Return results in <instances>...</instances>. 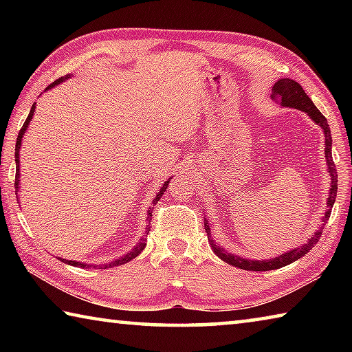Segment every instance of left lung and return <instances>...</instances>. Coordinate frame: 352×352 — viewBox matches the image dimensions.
<instances>
[{
	"label": "left lung",
	"mask_w": 352,
	"mask_h": 352,
	"mask_svg": "<svg viewBox=\"0 0 352 352\" xmlns=\"http://www.w3.org/2000/svg\"><path fill=\"white\" fill-rule=\"evenodd\" d=\"M272 98L275 99L276 102L281 104L283 107H289V109H298V110L307 113V115L311 116L321 129H323L324 146H326V152H324L326 153V162H327V169H329V175L332 178L331 195H329V200H327V208H329V210L324 212V217H323V222H327V220H329V217H331V208L333 205V201H336L337 182H338L336 164H333V162H332V151H331L332 136H331V129H329V126H327V119L323 116V113H321L317 109V107H315V104L312 102L311 98H309L307 94L305 93V90H302L300 83L292 80V79H279L275 83V85H273ZM205 230L208 231V237H211L210 225L205 223ZM321 231H323V228H320L317 233H315L302 247L292 250V252L284 253L281 256H278V258H273L270 261L243 259V258H239V256H234V254H231L228 252H225V250L217 247L211 239H210V243H211L212 252L216 253L220 259L225 261L226 264H231V265H234V267H237V269H242V270L267 272V270L281 269V267L289 265V264H292V262H295L296 259H300L301 256H305L309 252V250H311L315 245V243L318 242V239L321 237Z\"/></svg>",
	"instance_id": "left-lung-1"
}]
</instances>
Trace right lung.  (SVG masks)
Masks as SVG:
<instances>
[{"label":"right lung","instance_id":"add662e5","mask_svg":"<svg viewBox=\"0 0 352 352\" xmlns=\"http://www.w3.org/2000/svg\"><path fill=\"white\" fill-rule=\"evenodd\" d=\"M65 80V77H60V79H57V80H54L51 83L50 87L47 88H51V87H56L57 83H60V82H63ZM46 88V90H47ZM34 110H35V102H34V105H32V109H31V111H29V116L26 118V121H25V124H23V127H21V130H20V133H19V136H16V144H15V163H16V174H15V188H16V190L15 192H19V183H20V146H21V138H23V135H25V132H26V129H28V126H29V122H31V119H32V116H34ZM168 184H169V182H166L164 184H163V188L160 189V192H158V195L157 197H155V200H153V204H157V201L163 197V194H164V190L168 189ZM152 219V210H148V212H147V220H151ZM148 230H151V226L147 225V233H148ZM144 247H146V237H141V241H140V243L138 245H136L132 252L130 253H127L126 256H124V258H119V259H116V261H113V262H110V264H107V265H104V267H116V265H119V264H126V262H129V261H132L133 258H136V256H138L142 250H144ZM63 262H67V264H71V265H80V267H87V264H82V262H76V261H65V259H62ZM96 267V265H94Z\"/></svg>","mask_w":352,"mask_h":352}]
</instances>
